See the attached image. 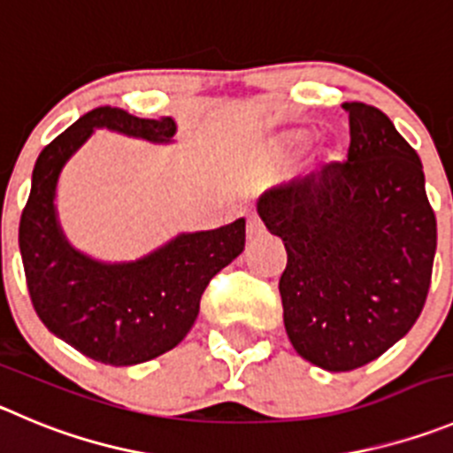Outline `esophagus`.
<instances>
[{
  "label": "esophagus",
  "instance_id": "34e87169",
  "mask_svg": "<svg viewBox=\"0 0 453 453\" xmlns=\"http://www.w3.org/2000/svg\"><path fill=\"white\" fill-rule=\"evenodd\" d=\"M246 232H248V239H257V236L264 234V223H261V219L257 217V214H250V217H248Z\"/></svg>",
  "mask_w": 453,
  "mask_h": 453
}]
</instances>
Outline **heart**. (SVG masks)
I'll return each instance as SVG.
<instances>
[{
  "instance_id": "1",
  "label": "heart",
  "mask_w": 453,
  "mask_h": 453,
  "mask_svg": "<svg viewBox=\"0 0 453 453\" xmlns=\"http://www.w3.org/2000/svg\"><path fill=\"white\" fill-rule=\"evenodd\" d=\"M295 138H297V141H302V138H303V134H297V136H295Z\"/></svg>"
}]
</instances>
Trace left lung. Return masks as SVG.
Wrapping results in <instances>:
<instances>
[{
  "label": "left lung",
  "instance_id": "1",
  "mask_svg": "<svg viewBox=\"0 0 453 453\" xmlns=\"http://www.w3.org/2000/svg\"><path fill=\"white\" fill-rule=\"evenodd\" d=\"M344 163L279 185L259 217L284 241L279 279L295 350L319 369L353 371L407 335L425 308L436 214L416 150L365 103H344Z\"/></svg>",
  "mask_w": 453,
  "mask_h": 453
}]
</instances>
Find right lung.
Masks as SVG:
<instances>
[{
  "instance_id": "obj_1",
  "label": "right lung",
  "mask_w": 453,
  "mask_h": 453,
  "mask_svg": "<svg viewBox=\"0 0 453 453\" xmlns=\"http://www.w3.org/2000/svg\"><path fill=\"white\" fill-rule=\"evenodd\" d=\"M107 127L127 136L167 142L172 118H138L98 107L42 150L19 219V252L33 308L46 328L96 362L131 366L174 349L194 326L207 284L243 252L246 221L180 234L134 264L107 265L66 243L55 217V185L75 150Z\"/></svg>"
}]
</instances>
